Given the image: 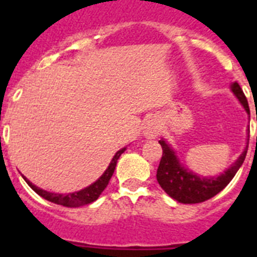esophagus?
Returning <instances> with one entry per match:
<instances>
[{
    "instance_id": "1",
    "label": "esophagus",
    "mask_w": 257,
    "mask_h": 257,
    "mask_svg": "<svg viewBox=\"0 0 257 257\" xmlns=\"http://www.w3.org/2000/svg\"><path fill=\"white\" fill-rule=\"evenodd\" d=\"M143 135L145 139H156L160 135V125L157 124L156 120H148L143 126Z\"/></svg>"
}]
</instances>
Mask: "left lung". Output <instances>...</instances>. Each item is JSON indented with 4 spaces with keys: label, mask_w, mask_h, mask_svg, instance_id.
<instances>
[{
    "label": "left lung",
    "mask_w": 257,
    "mask_h": 257,
    "mask_svg": "<svg viewBox=\"0 0 257 257\" xmlns=\"http://www.w3.org/2000/svg\"><path fill=\"white\" fill-rule=\"evenodd\" d=\"M231 90L236 98L240 101V104L243 105L245 112L249 114L248 101L239 84L233 82L231 85ZM159 143L163 148V157L157 168V181L160 184V187L167 192V195L183 204L203 203L205 200H209L217 195L220 191H223L233 179L236 172L243 165L248 149L247 143L241 155L237 157V160L219 176H201L192 172L191 169L185 168L180 163V159L177 157L175 149L172 148L164 139H161Z\"/></svg>",
    "instance_id": "left-lung-1"
}]
</instances>
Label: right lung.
Listing matches in <instances>:
<instances>
[{
  "label": "right lung",
  "instance_id": "obj_1",
  "mask_svg": "<svg viewBox=\"0 0 257 257\" xmlns=\"http://www.w3.org/2000/svg\"><path fill=\"white\" fill-rule=\"evenodd\" d=\"M125 149H126V147L121 148L120 151H117L116 155L113 156L112 161H110V164H109V167L106 168V171H105L94 183L90 184L89 187L84 188V189H81V191L78 192H72V193H65V195H64V193L48 192L45 191V189H42V188L36 187L32 181H29V180L26 179L25 176H22V177H24V180L28 183V185H29L37 195H40L41 197L48 200V201H52V203L58 204V205H64V207L69 208L81 207V205H86V204H90L93 203V201H96V200L100 197V195L104 192V189L109 184V180L112 177L113 172L116 169V164L117 160H118V157L125 152Z\"/></svg>",
  "mask_w": 257,
  "mask_h": 257
}]
</instances>
